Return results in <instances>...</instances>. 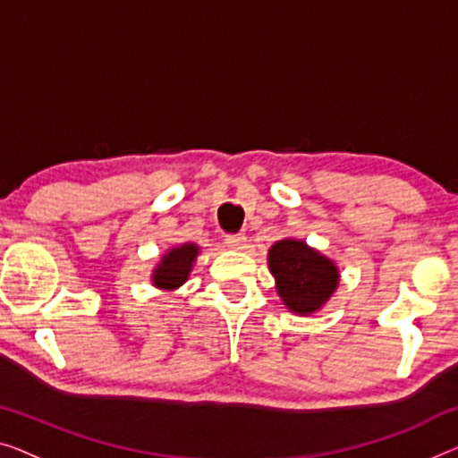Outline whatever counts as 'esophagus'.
Returning <instances> with one entry per match:
<instances>
[{
	"label": "esophagus",
	"mask_w": 458,
	"mask_h": 458,
	"mask_svg": "<svg viewBox=\"0 0 458 458\" xmlns=\"http://www.w3.org/2000/svg\"><path fill=\"white\" fill-rule=\"evenodd\" d=\"M244 242H247V238H244L242 234H228L226 236V244H228L230 249H234V250L244 249Z\"/></svg>",
	"instance_id": "1"
}]
</instances>
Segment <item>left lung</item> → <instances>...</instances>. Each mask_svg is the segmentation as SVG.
<instances>
[{
    "label": "left lung",
    "instance_id": "obj_1",
    "mask_svg": "<svg viewBox=\"0 0 458 458\" xmlns=\"http://www.w3.org/2000/svg\"><path fill=\"white\" fill-rule=\"evenodd\" d=\"M282 302L296 315L317 312L339 285L337 265L302 241H277L267 255Z\"/></svg>",
    "mask_w": 458,
    "mask_h": 458
}]
</instances>
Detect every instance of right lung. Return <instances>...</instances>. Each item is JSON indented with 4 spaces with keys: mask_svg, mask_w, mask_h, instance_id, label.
Segmentation results:
<instances>
[{
    "mask_svg": "<svg viewBox=\"0 0 458 458\" xmlns=\"http://www.w3.org/2000/svg\"><path fill=\"white\" fill-rule=\"evenodd\" d=\"M199 255V247L193 242H185L181 247L168 249L166 255H162L158 267L152 273V282L160 290H176L189 279V273L193 269V263Z\"/></svg>",
    "mask_w": 458,
    "mask_h": 458,
    "instance_id": "right-lung-1",
    "label": "right lung"
}]
</instances>
